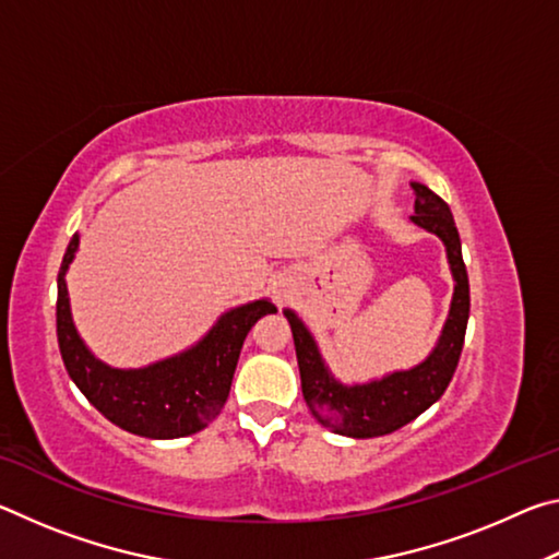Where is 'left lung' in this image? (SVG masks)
Here are the masks:
<instances>
[{"instance_id":"left-lung-1","label":"left lung","mask_w":559,"mask_h":559,"mask_svg":"<svg viewBox=\"0 0 559 559\" xmlns=\"http://www.w3.org/2000/svg\"><path fill=\"white\" fill-rule=\"evenodd\" d=\"M412 189L416 197L412 222L419 224L421 229L437 234L447 243V257L451 263L453 281H456L449 320L443 325L439 345L433 347V353L421 365L406 372H394L380 382L343 386L325 370L316 340L310 337L308 328L300 323L296 313L286 310L293 330V343H296L302 400H306L310 414L325 429H333L335 433H343V437H384V433H392L402 429L404 424L414 421L416 416L427 412L447 392L463 349L471 296L466 263H463L461 257L459 229L453 224L449 204L439 194H433L429 187L416 182Z\"/></svg>"}]
</instances>
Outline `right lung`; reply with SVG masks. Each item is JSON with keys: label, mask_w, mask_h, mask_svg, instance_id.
Segmentation results:
<instances>
[{"label": "right lung", "mask_w": 559, "mask_h": 559, "mask_svg": "<svg viewBox=\"0 0 559 559\" xmlns=\"http://www.w3.org/2000/svg\"><path fill=\"white\" fill-rule=\"evenodd\" d=\"M75 249L79 234H73L63 253L56 298V335L75 386L108 421L138 437L177 439L202 431L229 396L246 335L261 316L276 313V306L269 300L246 302L224 313L202 343L187 353L145 370H112L88 353L73 328L63 276Z\"/></svg>", "instance_id": "1"}]
</instances>
